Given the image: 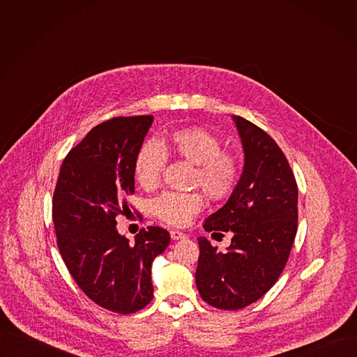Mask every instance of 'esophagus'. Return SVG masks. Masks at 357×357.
I'll use <instances>...</instances> for the list:
<instances>
[{
    "label": "esophagus",
    "instance_id": "esophagus-1",
    "mask_svg": "<svg viewBox=\"0 0 357 357\" xmlns=\"http://www.w3.org/2000/svg\"><path fill=\"white\" fill-rule=\"evenodd\" d=\"M171 237L174 240H179V238H185L186 234L183 231H181V230H171Z\"/></svg>",
    "mask_w": 357,
    "mask_h": 357
}]
</instances>
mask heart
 Instances as JSON below:
<instances>
[{
    "label": "heart",
    "instance_id": "obj_1",
    "mask_svg": "<svg viewBox=\"0 0 357 357\" xmlns=\"http://www.w3.org/2000/svg\"><path fill=\"white\" fill-rule=\"evenodd\" d=\"M165 155L192 164L190 185L212 199L226 197L236 188L241 162L231 151L223 149L222 141L212 132L188 127L174 130L160 144L144 142L134 160V178L146 190L160 185ZM203 196L197 190L165 192L152 203V213L169 226H185L203 208Z\"/></svg>",
    "mask_w": 357,
    "mask_h": 357
}]
</instances>
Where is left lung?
<instances>
[{
  "instance_id": "obj_1",
  "label": "left lung",
  "mask_w": 357,
  "mask_h": 357,
  "mask_svg": "<svg viewBox=\"0 0 357 357\" xmlns=\"http://www.w3.org/2000/svg\"><path fill=\"white\" fill-rule=\"evenodd\" d=\"M244 148V171L206 231H233L226 252L199 237L195 273L202 299L225 311L260 299L278 280L298 229V186L278 144L260 127L234 116Z\"/></svg>"
}]
</instances>
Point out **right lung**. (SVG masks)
Here are the masks:
<instances>
[{"label": "right lung", "instance_id": "right-lung-1", "mask_svg": "<svg viewBox=\"0 0 357 357\" xmlns=\"http://www.w3.org/2000/svg\"><path fill=\"white\" fill-rule=\"evenodd\" d=\"M152 121L114 117L93 127L63 160L52 199L56 243L75 282L98 307L123 315L151 302V264L171 238L148 226L130 244L116 229V218L130 212L134 160Z\"/></svg>", "mask_w": 357, "mask_h": 357}]
</instances>
